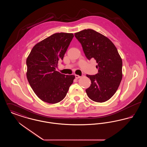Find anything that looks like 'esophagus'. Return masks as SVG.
Wrapping results in <instances>:
<instances>
[{
    "mask_svg": "<svg viewBox=\"0 0 147 147\" xmlns=\"http://www.w3.org/2000/svg\"><path fill=\"white\" fill-rule=\"evenodd\" d=\"M75 77H76V79H79V78H81V76H79V75H75Z\"/></svg>",
    "mask_w": 147,
    "mask_h": 147,
    "instance_id": "34e87169",
    "label": "esophagus"
}]
</instances>
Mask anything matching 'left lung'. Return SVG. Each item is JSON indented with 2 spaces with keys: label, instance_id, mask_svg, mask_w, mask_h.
Here are the masks:
<instances>
[{
  "label": "left lung",
  "instance_id": "1",
  "mask_svg": "<svg viewBox=\"0 0 147 147\" xmlns=\"http://www.w3.org/2000/svg\"><path fill=\"white\" fill-rule=\"evenodd\" d=\"M88 59L94 58L98 65L95 76L86 75L91 84L86 89L88 96L94 101L104 102L115 94L122 79V61L112 41L92 29L75 33Z\"/></svg>",
  "mask_w": 147,
  "mask_h": 147
}]
</instances>
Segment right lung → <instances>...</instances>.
Instances as JSON below:
<instances>
[{
	"instance_id": "right-lung-1",
	"label": "right lung",
	"mask_w": 147,
	"mask_h": 147,
	"mask_svg": "<svg viewBox=\"0 0 147 147\" xmlns=\"http://www.w3.org/2000/svg\"><path fill=\"white\" fill-rule=\"evenodd\" d=\"M72 33H56L36 44L26 59V77L37 97L44 102L56 104L67 95L75 76L64 75L56 70L63 60Z\"/></svg>"
}]
</instances>
